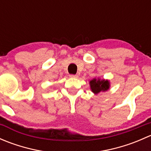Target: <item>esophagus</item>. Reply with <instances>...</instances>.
<instances>
[{
  "label": "esophagus",
  "mask_w": 151,
  "mask_h": 151,
  "mask_svg": "<svg viewBox=\"0 0 151 151\" xmlns=\"http://www.w3.org/2000/svg\"><path fill=\"white\" fill-rule=\"evenodd\" d=\"M69 77H71V78H77V77H78V75H77V74H70Z\"/></svg>",
  "instance_id": "esophagus-1"
}]
</instances>
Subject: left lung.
<instances>
[{"mask_svg": "<svg viewBox=\"0 0 151 151\" xmlns=\"http://www.w3.org/2000/svg\"><path fill=\"white\" fill-rule=\"evenodd\" d=\"M90 88L95 95L101 92H105L109 89L110 82L109 80H101L99 77L93 78L89 82Z\"/></svg>", "mask_w": 151, "mask_h": 151, "instance_id": "obj_1", "label": "left lung"}]
</instances>
